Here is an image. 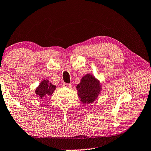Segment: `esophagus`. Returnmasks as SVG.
I'll use <instances>...</instances> for the list:
<instances>
[{"label":"esophagus","mask_w":151,"mask_h":151,"mask_svg":"<svg viewBox=\"0 0 151 151\" xmlns=\"http://www.w3.org/2000/svg\"><path fill=\"white\" fill-rule=\"evenodd\" d=\"M63 87H65V88H71L73 86H72V84H69V83H63Z\"/></svg>","instance_id":"34e87169"}]
</instances>
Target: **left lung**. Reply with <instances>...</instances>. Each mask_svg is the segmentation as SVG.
Instances as JSON below:
<instances>
[{"instance_id":"obj_1","label":"left lung","mask_w":151,"mask_h":151,"mask_svg":"<svg viewBox=\"0 0 151 151\" xmlns=\"http://www.w3.org/2000/svg\"><path fill=\"white\" fill-rule=\"evenodd\" d=\"M101 89L99 81L90 74L83 76L80 83L76 86L78 96L83 104H90L95 101Z\"/></svg>"}]
</instances>
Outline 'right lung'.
Returning <instances> with one entry per match:
<instances>
[{
    "label": "right lung",
    "instance_id": "obj_1",
    "mask_svg": "<svg viewBox=\"0 0 151 151\" xmlns=\"http://www.w3.org/2000/svg\"><path fill=\"white\" fill-rule=\"evenodd\" d=\"M55 89H56V86L50 83L48 80L46 79L43 80L40 83L37 88L35 89V92L40 99H42L43 98L51 96Z\"/></svg>",
    "mask_w": 151,
    "mask_h": 151
}]
</instances>
